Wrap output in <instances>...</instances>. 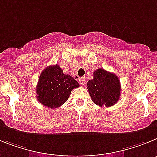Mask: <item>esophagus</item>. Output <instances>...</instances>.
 Segmentation results:
<instances>
[{
    "mask_svg": "<svg viewBox=\"0 0 157 157\" xmlns=\"http://www.w3.org/2000/svg\"><path fill=\"white\" fill-rule=\"evenodd\" d=\"M79 82H80V84H84V83H85V78L84 77H80L79 78Z\"/></svg>",
    "mask_w": 157,
    "mask_h": 157,
    "instance_id": "34e87169",
    "label": "esophagus"
}]
</instances>
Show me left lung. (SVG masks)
I'll use <instances>...</instances> for the list:
<instances>
[{
  "label": "left lung",
  "mask_w": 157,
  "mask_h": 157,
  "mask_svg": "<svg viewBox=\"0 0 157 157\" xmlns=\"http://www.w3.org/2000/svg\"><path fill=\"white\" fill-rule=\"evenodd\" d=\"M93 79L87 83L92 100L99 107H109L114 105L120 98L121 84L114 73L103 69H98L93 73Z\"/></svg>",
  "instance_id": "left-lung-1"
}]
</instances>
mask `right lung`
<instances>
[{"label":"right lung","instance_id":"obj_1","mask_svg":"<svg viewBox=\"0 0 157 157\" xmlns=\"http://www.w3.org/2000/svg\"><path fill=\"white\" fill-rule=\"evenodd\" d=\"M80 86L77 81L63 70L58 64L46 67L40 74L36 93L38 101L49 108H57L67 101L73 88Z\"/></svg>","mask_w":157,"mask_h":157}]
</instances>
